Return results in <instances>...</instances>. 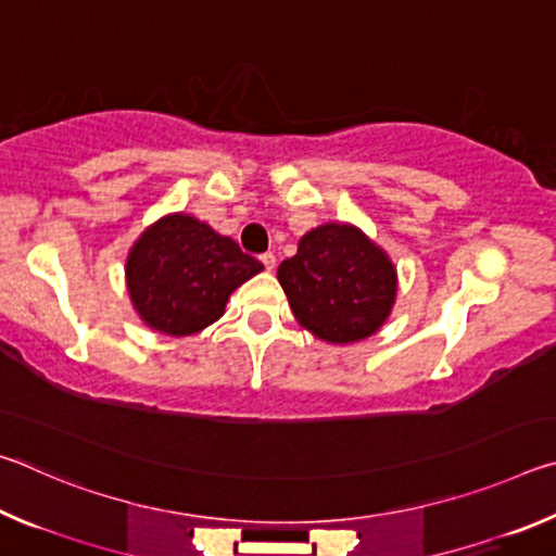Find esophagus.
I'll use <instances>...</instances> for the list:
<instances>
[{
  "mask_svg": "<svg viewBox=\"0 0 556 556\" xmlns=\"http://www.w3.org/2000/svg\"><path fill=\"white\" fill-rule=\"evenodd\" d=\"M260 262H262V265H265L267 271H271V269H275V265H277V257L271 255V252H265V255L260 257Z\"/></svg>",
  "mask_w": 556,
  "mask_h": 556,
  "instance_id": "obj_1",
  "label": "esophagus"
}]
</instances>
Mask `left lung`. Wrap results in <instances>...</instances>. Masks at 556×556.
Listing matches in <instances>:
<instances>
[{
    "instance_id": "1",
    "label": "left lung",
    "mask_w": 556,
    "mask_h": 556,
    "mask_svg": "<svg viewBox=\"0 0 556 556\" xmlns=\"http://www.w3.org/2000/svg\"><path fill=\"white\" fill-rule=\"evenodd\" d=\"M277 279L296 321L331 345L378 333L397 301V267L353 223H324L301 235Z\"/></svg>"
}]
</instances>
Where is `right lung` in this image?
I'll return each instance as SVG.
<instances>
[{
	"mask_svg": "<svg viewBox=\"0 0 556 556\" xmlns=\"http://www.w3.org/2000/svg\"><path fill=\"white\" fill-rule=\"evenodd\" d=\"M265 269L228 235L188 213H166L127 252L131 306L156 333H201L225 314L230 294Z\"/></svg>",
	"mask_w": 556,
	"mask_h": 556,
	"instance_id": "right-lung-1",
	"label": "right lung"
}]
</instances>
